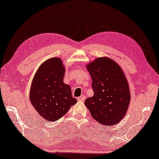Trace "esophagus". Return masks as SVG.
<instances>
[{
  "instance_id": "esophagus-1",
  "label": "esophagus",
  "mask_w": 159,
  "mask_h": 159,
  "mask_svg": "<svg viewBox=\"0 0 159 159\" xmlns=\"http://www.w3.org/2000/svg\"><path fill=\"white\" fill-rule=\"evenodd\" d=\"M86 96H85V95H82L81 96H80V97H78V100L79 101H84L85 100H86Z\"/></svg>"
}]
</instances>
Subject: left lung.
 I'll use <instances>...</instances> for the list:
<instances>
[{
	"label": "left lung",
	"mask_w": 159,
	"mask_h": 159,
	"mask_svg": "<svg viewBox=\"0 0 159 159\" xmlns=\"http://www.w3.org/2000/svg\"><path fill=\"white\" fill-rule=\"evenodd\" d=\"M94 95L84 104L96 121L114 125L124 118L130 103L128 82L121 67L109 57H98L86 65Z\"/></svg>",
	"instance_id": "1"
}]
</instances>
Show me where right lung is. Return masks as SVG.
Returning a JSON list of instances; mask_svg holds the SVG:
<instances>
[{"instance_id": "right-lung-1", "label": "right lung", "mask_w": 159, "mask_h": 159, "mask_svg": "<svg viewBox=\"0 0 159 159\" xmlns=\"http://www.w3.org/2000/svg\"><path fill=\"white\" fill-rule=\"evenodd\" d=\"M65 73L62 60L52 57L40 65L32 80L30 102L38 113L48 121H57L77 103L70 86L63 82Z\"/></svg>"}]
</instances>
